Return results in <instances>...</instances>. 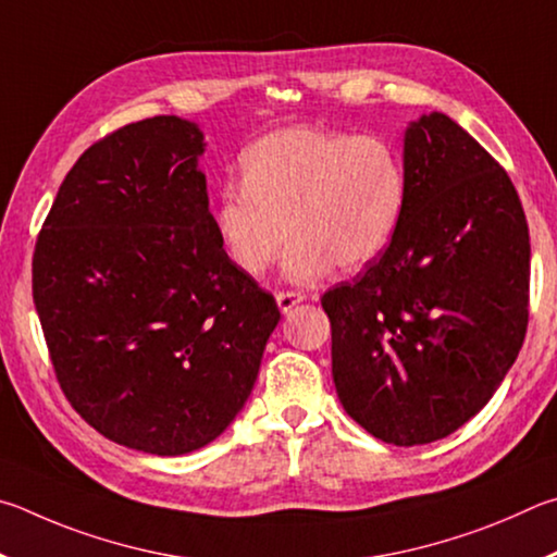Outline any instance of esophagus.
<instances>
[{
	"instance_id": "34e87169",
	"label": "esophagus",
	"mask_w": 557,
	"mask_h": 557,
	"mask_svg": "<svg viewBox=\"0 0 557 557\" xmlns=\"http://www.w3.org/2000/svg\"><path fill=\"white\" fill-rule=\"evenodd\" d=\"M306 296L298 294V290H278L276 294V304L281 308V313H290L298 304H304Z\"/></svg>"
}]
</instances>
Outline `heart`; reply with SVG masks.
Wrapping results in <instances>:
<instances>
[{
  "label": "heart",
  "instance_id": "b5f03b06",
  "mask_svg": "<svg viewBox=\"0 0 557 557\" xmlns=\"http://www.w3.org/2000/svg\"><path fill=\"white\" fill-rule=\"evenodd\" d=\"M408 181L396 146L376 134L288 126L242 153V185L214 200V232L227 259L263 276L290 234L284 271L308 284L335 269L359 271L394 242Z\"/></svg>",
  "mask_w": 557,
  "mask_h": 557
}]
</instances>
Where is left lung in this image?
Masks as SVG:
<instances>
[{"mask_svg":"<svg viewBox=\"0 0 557 557\" xmlns=\"http://www.w3.org/2000/svg\"><path fill=\"white\" fill-rule=\"evenodd\" d=\"M404 220L352 284L323 296L345 411L392 445H425L476 416L519 357L531 242L506 171L443 112L404 136Z\"/></svg>","mask_w":557,"mask_h":557,"instance_id":"1","label":"left lung"}]
</instances>
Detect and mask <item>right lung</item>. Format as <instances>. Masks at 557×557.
I'll return each instance as SVG.
<instances>
[{"mask_svg":"<svg viewBox=\"0 0 557 557\" xmlns=\"http://www.w3.org/2000/svg\"><path fill=\"white\" fill-rule=\"evenodd\" d=\"M198 124H126L67 171L36 239L55 379L97 433L185 455L224 433L281 313L214 232Z\"/></svg>","mask_w":557,"mask_h":557,"instance_id":"obj_1","label":"right lung"}]
</instances>
